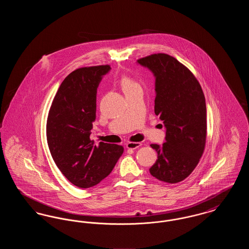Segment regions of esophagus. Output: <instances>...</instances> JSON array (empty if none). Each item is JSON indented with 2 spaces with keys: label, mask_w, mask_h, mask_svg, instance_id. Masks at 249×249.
<instances>
[{
  "label": "esophagus",
  "mask_w": 249,
  "mask_h": 249,
  "mask_svg": "<svg viewBox=\"0 0 249 249\" xmlns=\"http://www.w3.org/2000/svg\"><path fill=\"white\" fill-rule=\"evenodd\" d=\"M141 145H142V143H141V142H128V143L126 144V147H127V148H129V149H136V148L140 147Z\"/></svg>",
  "instance_id": "esophagus-1"
}]
</instances>
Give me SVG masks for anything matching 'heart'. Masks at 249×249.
Segmentation results:
<instances>
[{
  "label": "heart",
  "mask_w": 249,
  "mask_h": 249,
  "mask_svg": "<svg viewBox=\"0 0 249 249\" xmlns=\"http://www.w3.org/2000/svg\"><path fill=\"white\" fill-rule=\"evenodd\" d=\"M120 86L123 89V91L126 93L130 92V90L136 89V88H139V84L136 83L133 79H131L129 76H123L120 80Z\"/></svg>",
  "instance_id": "b5f03b06"
}]
</instances>
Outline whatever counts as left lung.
Here are the masks:
<instances>
[{"mask_svg":"<svg viewBox=\"0 0 249 249\" xmlns=\"http://www.w3.org/2000/svg\"><path fill=\"white\" fill-rule=\"evenodd\" d=\"M137 61L154 73L155 114L166 128V142L150 144L158 160L149 172L162 182L176 184L190 176L204 151V94L194 74L168 54H152Z\"/></svg>","mask_w":249,"mask_h":249,"instance_id":"obj_1","label":"left lung"}]
</instances>
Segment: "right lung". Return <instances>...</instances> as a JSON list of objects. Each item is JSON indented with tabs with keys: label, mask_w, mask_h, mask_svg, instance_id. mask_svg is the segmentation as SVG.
Instances as JSON below:
<instances>
[{
	"label": "right lung",
	"mask_w": 249,
	"mask_h": 249,
	"mask_svg": "<svg viewBox=\"0 0 249 249\" xmlns=\"http://www.w3.org/2000/svg\"><path fill=\"white\" fill-rule=\"evenodd\" d=\"M110 65L82 67L60 84L48 112L47 139L62 175L78 188L93 187L109 176L124 151L122 145L89 135L96 119L97 88Z\"/></svg>",
	"instance_id": "obj_1"
}]
</instances>
